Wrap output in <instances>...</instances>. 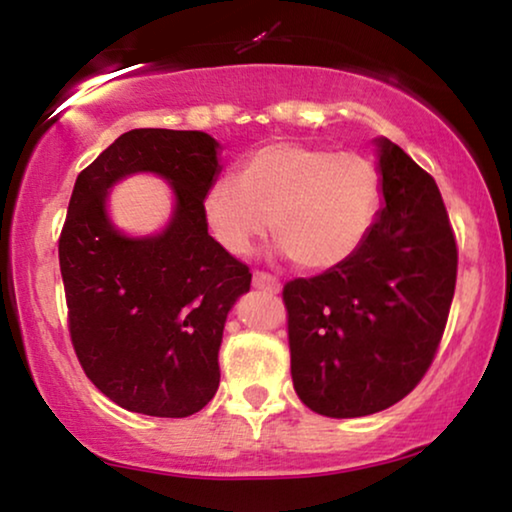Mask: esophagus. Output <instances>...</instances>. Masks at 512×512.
<instances>
[{
	"mask_svg": "<svg viewBox=\"0 0 512 512\" xmlns=\"http://www.w3.org/2000/svg\"><path fill=\"white\" fill-rule=\"evenodd\" d=\"M254 289L265 293H279L282 291V284L272 275H268V272H254Z\"/></svg>",
	"mask_w": 512,
	"mask_h": 512,
	"instance_id": "obj_1",
	"label": "esophagus"
}]
</instances>
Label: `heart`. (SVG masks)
I'll return each instance as SVG.
<instances>
[{"label": "heart", "mask_w": 512, "mask_h": 512, "mask_svg": "<svg viewBox=\"0 0 512 512\" xmlns=\"http://www.w3.org/2000/svg\"><path fill=\"white\" fill-rule=\"evenodd\" d=\"M382 202L368 158L324 146L275 142L249 153L235 179L214 181L202 219L223 251L244 256L268 230L303 270H331L366 240Z\"/></svg>", "instance_id": "obj_1"}]
</instances>
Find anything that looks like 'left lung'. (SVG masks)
Segmentation results:
<instances>
[{
	"label": "left lung",
	"mask_w": 512,
	"mask_h": 512,
	"mask_svg": "<svg viewBox=\"0 0 512 512\" xmlns=\"http://www.w3.org/2000/svg\"><path fill=\"white\" fill-rule=\"evenodd\" d=\"M375 149L382 209L359 251L284 286L293 389L335 419L387 410L417 387L457 282V244L436 181L387 137Z\"/></svg>",
	"instance_id": "obj_1"
}]
</instances>
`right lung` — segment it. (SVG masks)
<instances>
[{
  "label": "right lung",
  "instance_id": "1",
  "mask_svg": "<svg viewBox=\"0 0 512 512\" xmlns=\"http://www.w3.org/2000/svg\"><path fill=\"white\" fill-rule=\"evenodd\" d=\"M221 149L200 130H130L76 177L60 235L69 333L90 382L130 412L188 417L219 389L223 326L251 286L202 219ZM135 173L171 186L158 234L130 236L108 214L110 188Z\"/></svg>",
  "mask_w": 512,
  "mask_h": 512
}]
</instances>
